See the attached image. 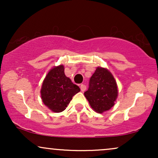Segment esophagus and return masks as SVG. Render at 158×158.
Here are the masks:
<instances>
[{
	"label": "esophagus",
	"mask_w": 158,
	"mask_h": 158,
	"mask_svg": "<svg viewBox=\"0 0 158 158\" xmlns=\"http://www.w3.org/2000/svg\"><path fill=\"white\" fill-rule=\"evenodd\" d=\"M80 89H81V92H84L85 90H86V86H85V85H80Z\"/></svg>",
	"instance_id": "esophagus-1"
}]
</instances>
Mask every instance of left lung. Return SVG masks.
I'll return each instance as SVG.
<instances>
[{
  "instance_id": "1",
  "label": "left lung",
  "mask_w": 158,
  "mask_h": 158,
  "mask_svg": "<svg viewBox=\"0 0 158 158\" xmlns=\"http://www.w3.org/2000/svg\"><path fill=\"white\" fill-rule=\"evenodd\" d=\"M84 94L94 111L102 114L115 104L118 96L117 81L108 69L97 67Z\"/></svg>"
}]
</instances>
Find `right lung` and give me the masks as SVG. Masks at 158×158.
Returning <instances> with one entry per match:
<instances>
[{
	"label": "right lung",
	"mask_w": 158,
	"mask_h": 158,
	"mask_svg": "<svg viewBox=\"0 0 158 158\" xmlns=\"http://www.w3.org/2000/svg\"><path fill=\"white\" fill-rule=\"evenodd\" d=\"M80 88L64 74L63 64L52 68L45 77L41 89L42 102L50 110L59 113L66 109Z\"/></svg>",
	"instance_id": "right-lung-1"
}]
</instances>
